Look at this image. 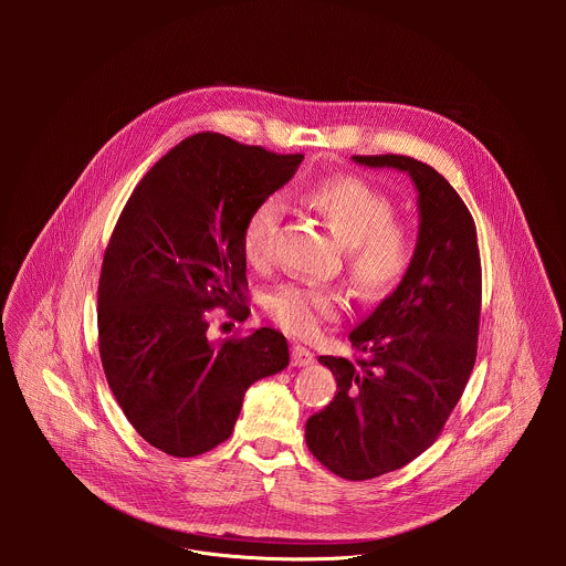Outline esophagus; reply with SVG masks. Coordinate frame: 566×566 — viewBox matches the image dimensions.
Masks as SVG:
<instances>
[{
    "mask_svg": "<svg viewBox=\"0 0 566 566\" xmlns=\"http://www.w3.org/2000/svg\"><path fill=\"white\" fill-rule=\"evenodd\" d=\"M291 360H293L295 367H308L315 358H313V354H311L306 347L293 345V349H291Z\"/></svg>",
    "mask_w": 566,
    "mask_h": 566,
    "instance_id": "34e87169",
    "label": "esophagus"
}]
</instances>
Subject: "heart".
Returning <instances> with one entry per match:
<instances>
[{
  "label": "heart",
  "instance_id": "heart-1",
  "mask_svg": "<svg viewBox=\"0 0 566 566\" xmlns=\"http://www.w3.org/2000/svg\"><path fill=\"white\" fill-rule=\"evenodd\" d=\"M304 201L327 221L347 247L354 282L367 295L389 293L406 277L415 247L410 232L394 219L387 195L358 177H332L306 188ZM280 195L260 199L241 226V253L253 269H266L275 260V241L284 219ZM345 300L334 289L308 284H282L264 295V311L277 325L300 338H313L325 322L340 317Z\"/></svg>",
  "mask_w": 566,
  "mask_h": 566
}]
</instances>
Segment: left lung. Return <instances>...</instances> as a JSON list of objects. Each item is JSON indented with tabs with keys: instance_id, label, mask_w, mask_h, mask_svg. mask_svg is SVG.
<instances>
[{
	"instance_id": "obj_1",
	"label": "left lung",
	"mask_w": 566,
	"mask_h": 566,
	"mask_svg": "<svg viewBox=\"0 0 566 566\" xmlns=\"http://www.w3.org/2000/svg\"><path fill=\"white\" fill-rule=\"evenodd\" d=\"M354 160L408 172L421 221L406 277L349 334L356 363L317 358L338 394L306 421V446L334 474L363 481L426 452L459 402L476 356L481 262L472 214L434 168L398 154Z\"/></svg>"
}]
</instances>
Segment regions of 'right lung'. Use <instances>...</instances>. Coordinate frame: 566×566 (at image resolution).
Wrapping results in <instances>:
<instances>
[{
  "label": "right lung",
  "instance_id": "add662e5",
  "mask_svg": "<svg viewBox=\"0 0 566 566\" xmlns=\"http://www.w3.org/2000/svg\"><path fill=\"white\" fill-rule=\"evenodd\" d=\"M302 158L201 132L160 158L120 212L98 282V349L127 421L160 452L223 443L247 389L289 365L280 332L210 340L208 313L247 317L241 226Z\"/></svg>",
  "mask_w": 566,
  "mask_h": 566
}]
</instances>
